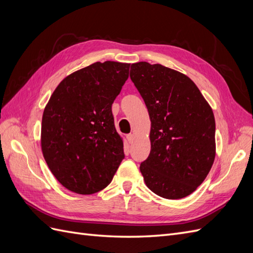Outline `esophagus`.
Wrapping results in <instances>:
<instances>
[{"instance_id": "34e87169", "label": "esophagus", "mask_w": 253, "mask_h": 253, "mask_svg": "<svg viewBox=\"0 0 253 253\" xmlns=\"http://www.w3.org/2000/svg\"><path fill=\"white\" fill-rule=\"evenodd\" d=\"M126 139H127V141H128L129 143H132V142L134 141V139H135V135H134V134H128V135H126Z\"/></svg>"}]
</instances>
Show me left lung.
<instances>
[{"label": "left lung", "instance_id": "8db88e82", "mask_svg": "<svg viewBox=\"0 0 253 253\" xmlns=\"http://www.w3.org/2000/svg\"><path fill=\"white\" fill-rule=\"evenodd\" d=\"M129 77L147 105L151 152L140 165L147 187L168 200L193 193L216 153L210 104L188 76L162 64L137 62Z\"/></svg>", "mask_w": 253, "mask_h": 253}]
</instances>
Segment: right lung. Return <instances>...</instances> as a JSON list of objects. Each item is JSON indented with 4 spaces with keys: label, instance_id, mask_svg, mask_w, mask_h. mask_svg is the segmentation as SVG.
Masks as SVG:
<instances>
[{
    "label": "right lung",
    "instance_id": "add662e5",
    "mask_svg": "<svg viewBox=\"0 0 253 253\" xmlns=\"http://www.w3.org/2000/svg\"><path fill=\"white\" fill-rule=\"evenodd\" d=\"M129 63L96 62L68 75L42 116L41 149L57 180L88 195L110 185L122 159L112 104L128 78Z\"/></svg>",
    "mask_w": 253,
    "mask_h": 253
}]
</instances>
